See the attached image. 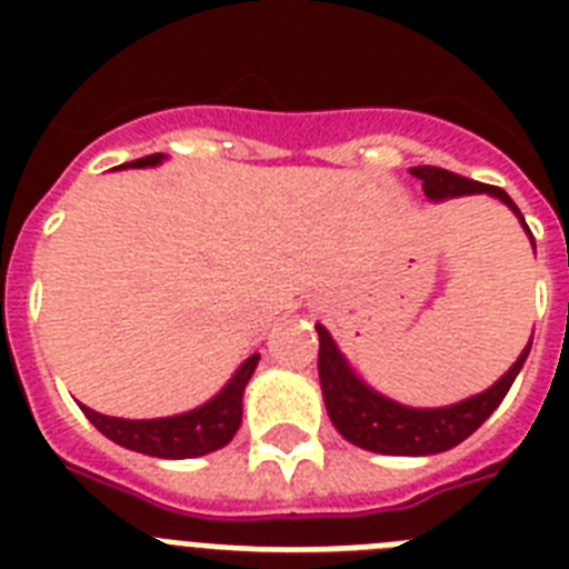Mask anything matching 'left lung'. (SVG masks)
<instances>
[{
    "label": "left lung",
    "instance_id": "8db88e82",
    "mask_svg": "<svg viewBox=\"0 0 569 569\" xmlns=\"http://www.w3.org/2000/svg\"><path fill=\"white\" fill-rule=\"evenodd\" d=\"M410 173L416 179H421L425 196L433 199V202H447V199L476 193H487L492 199H499V202H505L516 213V219H519L521 228H525V233L532 241V233L527 228L521 210L496 184L472 182V179H465V176L450 173V170L441 168H430V164L410 168ZM532 250H536V244H532ZM316 333H319L321 396H325L330 421H333L336 430L350 445L385 456H433L461 445L501 405V399H505L507 390L512 387L519 370L525 367L532 345L530 336V341H527V347L519 353V359L512 361L510 370L496 385H490L481 393L470 396V399L456 401V405L447 407H407L393 399H387V396H381L379 390L367 385L353 367H350V361L345 359V353H341L339 345H336L333 336L328 333L325 325H316Z\"/></svg>",
    "mask_w": 569,
    "mask_h": 569
}]
</instances>
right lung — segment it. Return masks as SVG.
<instances>
[{"label": "right lung", "instance_id": "right-lung-1", "mask_svg": "<svg viewBox=\"0 0 569 569\" xmlns=\"http://www.w3.org/2000/svg\"><path fill=\"white\" fill-rule=\"evenodd\" d=\"M164 159H168L164 153H150L142 156V159H133V162L119 164V168H156ZM256 365H259V353L248 356L213 399L193 407L188 413L168 416V419H116V416H102L84 405L79 407L90 419V425L119 447L156 456V459H196V456L213 453L236 436L241 425L244 387H248Z\"/></svg>", "mask_w": 569, "mask_h": 569}]
</instances>
